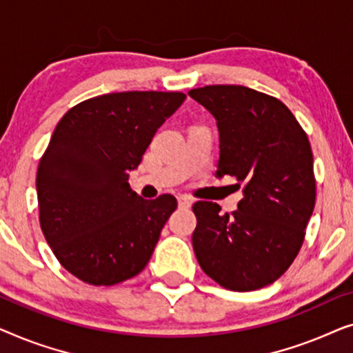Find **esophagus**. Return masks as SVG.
I'll return each instance as SVG.
<instances>
[{
  "instance_id": "34e87169",
  "label": "esophagus",
  "mask_w": 353,
  "mask_h": 353,
  "mask_svg": "<svg viewBox=\"0 0 353 353\" xmlns=\"http://www.w3.org/2000/svg\"><path fill=\"white\" fill-rule=\"evenodd\" d=\"M191 204H192V201L188 196H185V194L178 196V205L183 207V209H188V207H191Z\"/></svg>"
}]
</instances>
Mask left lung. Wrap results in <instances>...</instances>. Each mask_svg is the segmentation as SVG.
<instances>
[{"mask_svg": "<svg viewBox=\"0 0 353 353\" xmlns=\"http://www.w3.org/2000/svg\"><path fill=\"white\" fill-rule=\"evenodd\" d=\"M188 94L216 120V176H234L244 185L231 215H220L215 202L192 205L197 262L231 291L268 286L291 267L315 207L307 134L281 101L248 86L210 85Z\"/></svg>", "mask_w": 353, "mask_h": 353, "instance_id": "left-lung-1", "label": "left lung"}]
</instances>
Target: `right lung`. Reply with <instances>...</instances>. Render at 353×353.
<instances>
[{"instance_id": "obj_1", "label": "right lung", "mask_w": 353, "mask_h": 353, "mask_svg": "<svg viewBox=\"0 0 353 353\" xmlns=\"http://www.w3.org/2000/svg\"><path fill=\"white\" fill-rule=\"evenodd\" d=\"M185 99L163 91L103 94L57 123L37 172L40 225L62 267L81 281L112 286L148 265L176 199H143L128 176Z\"/></svg>"}]
</instances>
